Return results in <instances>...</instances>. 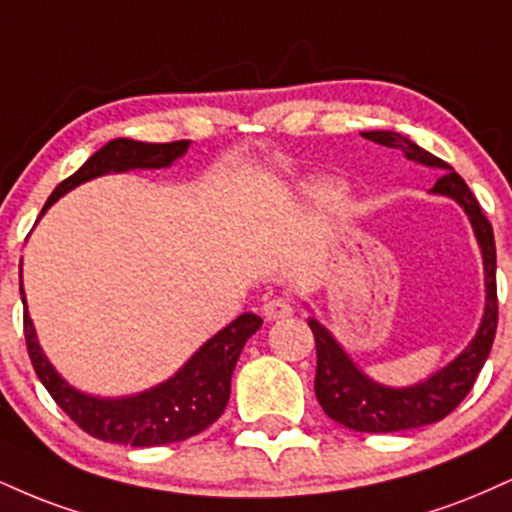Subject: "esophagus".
<instances>
[{
    "label": "esophagus",
    "instance_id": "esophagus-1",
    "mask_svg": "<svg viewBox=\"0 0 512 512\" xmlns=\"http://www.w3.org/2000/svg\"><path fill=\"white\" fill-rule=\"evenodd\" d=\"M291 312H293V307L288 305L283 298L269 300V303H264V307H262V315H264V319H267V322H274V319L291 317Z\"/></svg>",
    "mask_w": 512,
    "mask_h": 512
}]
</instances>
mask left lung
Wrapping results in <instances>:
<instances>
[{"instance_id":"left-lung-1","label":"left lung","mask_w":512,"mask_h":512,"mask_svg":"<svg viewBox=\"0 0 512 512\" xmlns=\"http://www.w3.org/2000/svg\"><path fill=\"white\" fill-rule=\"evenodd\" d=\"M362 138L372 143L400 150L410 162L439 169L441 178L429 190L432 195L451 197L470 219L474 238L482 250L484 262V315L472 341L453 357L446 367L436 369L427 379L410 386H389L374 381L369 374L355 365L348 350L338 343L317 317H310L312 334L317 343V377L315 393L326 415L343 427L355 432L389 434L405 432V429L427 427L443 420L453 412L470 393L474 379L482 372L486 357L491 353L498 324V300H496V243L494 229L486 221L477 197L467 188V183L453 171L451 164L434 157L424 147L412 143L410 138L396 131H367Z\"/></svg>"}]
</instances>
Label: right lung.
I'll list each match as a JSON object with an SVG mask.
<instances>
[{
    "label": "right lung",
    "mask_w": 512,
    "mask_h": 512,
    "mask_svg": "<svg viewBox=\"0 0 512 512\" xmlns=\"http://www.w3.org/2000/svg\"><path fill=\"white\" fill-rule=\"evenodd\" d=\"M190 140L178 143H140L131 138L109 140L107 145L92 155L76 174L61 181L49 200L42 207L40 217L59 197L80 183L100 178L104 174H126L133 169H169L188 152ZM23 262V260H21ZM23 279V269H21ZM23 300V331L26 346L35 374L49 396L83 432L95 439L123 446L150 448L164 443L186 441L190 436L205 432L212 422H217L226 410L231 396V377L248 338L262 326V319L252 312H245L233 319L229 326L207 338L169 379L159 381L150 389L131 393V396L104 398L78 391L54 369L42 350L33 319L28 315L26 291L21 281Z\"/></svg>",
    "instance_id": "1"
}]
</instances>
